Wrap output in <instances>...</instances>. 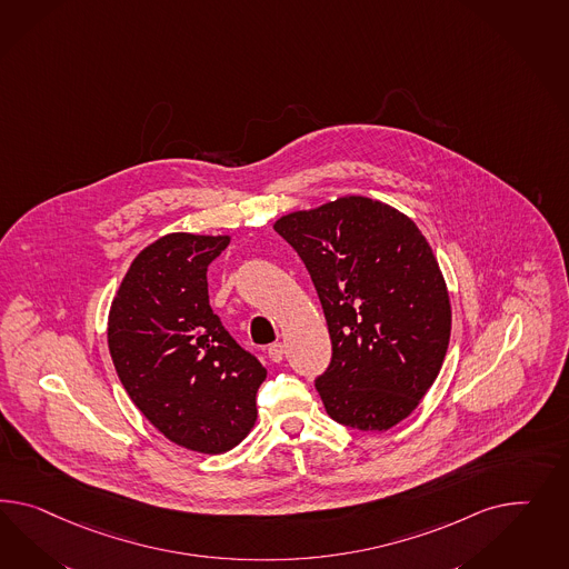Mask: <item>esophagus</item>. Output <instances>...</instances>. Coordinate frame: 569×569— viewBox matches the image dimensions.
<instances>
[{
	"instance_id": "34e87169",
	"label": "esophagus",
	"mask_w": 569,
	"mask_h": 569,
	"mask_svg": "<svg viewBox=\"0 0 569 569\" xmlns=\"http://www.w3.org/2000/svg\"><path fill=\"white\" fill-rule=\"evenodd\" d=\"M267 353H269V358H271L273 362H281V360H283V353H286V350H283V343H273V346H269Z\"/></svg>"
}]
</instances>
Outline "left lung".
Instances as JSON below:
<instances>
[{
  "label": "left lung",
  "mask_w": 569,
  "mask_h": 569,
  "mask_svg": "<svg viewBox=\"0 0 569 569\" xmlns=\"http://www.w3.org/2000/svg\"><path fill=\"white\" fill-rule=\"evenodd\" d=\"M323 305L331 362L315 387L343 427L387 430L437 379L451 333L446 279L427 238L393 207L343 197L277 219Z\"/></svg>",
  "instance_id": "left-lung-1"
}]
</instances>
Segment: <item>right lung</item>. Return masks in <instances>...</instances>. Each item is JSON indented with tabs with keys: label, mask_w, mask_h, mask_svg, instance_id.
Segmentation results:
<instances>
[{
	"label": "right lung",
	"mask_w": 569,
	"mask_h": 569,
	"mask_svg": "<svg viewBox=\"0 0 569 569\" xmlns=\"http://www.w3.org/2000/svg\"><path fill=\"white\" fill-rule=\"evenodd\" d=\"M230 236L168 233L132 261L109 310L116 372L169 441L223 453L257 420L267 370L209 307L207 267Z\"/></svg>",
	"instance_id": "right-lung-1"
}]
</instances>
